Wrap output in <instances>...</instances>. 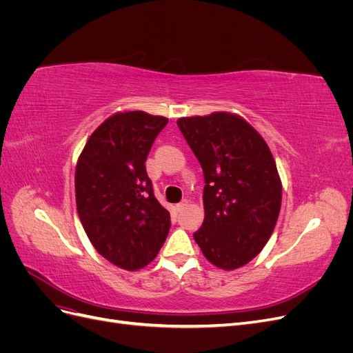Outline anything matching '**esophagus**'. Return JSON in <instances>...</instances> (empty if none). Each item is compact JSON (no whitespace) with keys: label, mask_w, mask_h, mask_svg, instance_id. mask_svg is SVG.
<instances>
[{"label":"esophagus","mask_w":353,"mask_h":353,"mask_svg":"<svg viewBox=\"0 0 353 353\" xmlns=\"http://www.w3.org/2000/svg\"><path fill=\"white\" fill-rule=\"evenodd\" d=\"M187 205H188V200H187V199H184L183 201L178 203V205L175 206V209H176L178 212H181V210H184V208H187Z\"/></svg>","instance_id":"34e87169"}]
</instances>
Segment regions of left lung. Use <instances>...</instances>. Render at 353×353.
Masks as SVG:
<instances>
[{"instance_id":"obj_1","label":"left lung","mask_w":353,"mask_h":353,"mask_svg":"<svg viewBox=\"0 0 353 353\" xmlns=\"http://www.w3.org/2000/svg\"><path fill=\"white\" fill-rule=\"evenodd\" d=\"M176 125L205 175V219L194 240L223 271L237 270L268 243L281 209L283 185L268 144L241 116L213 112Z\"/></svg>"}]
</instances>
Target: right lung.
<instances>
[{
    "mask_svg": "<svg viewBox=\"0 0 353 353\" xmlns=\"http://www.w3.org/2000/svg\"><path fill=\"white\" fill-rule=\"evenodd\" d=\"M168 117L117 112L95 130L78 157L74 194L82 227L103 258L126 271L150 263L170 228L153 194L145 159Z\"/></svg>",
    "mask_w": 353,
    "mask_h": 353,
    "instance_id": "1",
    "label": "right lung"
}]
</instances>
